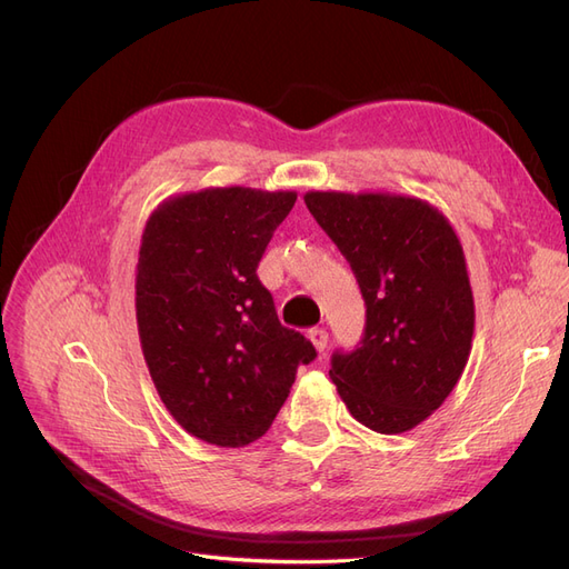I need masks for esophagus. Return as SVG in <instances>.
Here are the masks:
<instances>
[{
    "instance_id": "1",
    "label": "esophagus",
    "mask_w": 569,
    "mask_h": 569,
    "mask_svg": "<svg viewBox=\"0 0 569 569\" xmlns=\"http://www.w3.org/2000/svg\"><path fill=\"white\" fill-rule=\"evenodd\" d=\"M308 339L313 341V347L318 351H325L327 349V341H330V335H327L325 327H313V330H308Z\"/></svg>"
}]
</instances>
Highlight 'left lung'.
I'll return each instance as SVG.
<instances>
[{
  "mask_svg": "<svg viewBox=\"0 0 569 569\" xmlns=\"http://www.w3.org/2000/svg\"><path fill=\"white\" fill-rule=\"evenodd\" d=\"M303 201L347 256L368 306L360 347L332 356L337 393L372 432H408L449 399L472 351L475 299L460 239L418 197L311 189Z\"/></svg>",
  "mask_w": 569,
  "mask_h": 569,
  "instance_id": "obj_1",
  "label": "left lung"
}]
</instances>
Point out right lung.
I'll return each mask as SVG.
<instances>
[{"instance_id":"1","label":"right lung","mask_w":569,"mask_h":569,"mask_svg":"<svg viewBox=\"0 0 569 569\" xmlns=\"http://www.w3.org/2000/svg\"><path fill=\"white\" fill-rule=\"evenodd\" d=\"M295 201L291 189L206 187L161 201L142 232L134 311L149 375L184 432L220 449L261 439L316 358L256 278Z\"/></svg>"}]
</instances>
